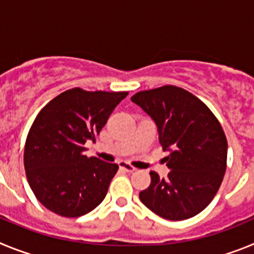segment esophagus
I'll list each match as a JSON object with an SVG mask.
<instances>
[{
	"instance_id": "1",
	"label": "esophagus",
	"mask_w": 254,
	"mask_h": 254,
	"mask_svg": "<svg viewBox=\"0 0 254 254\" xmlns=\"http://www.w3.org/2000/svg\"><path fill=\"white\" fill-rule=\"evenodd\" d=\"M120 168L123 170V172H127V173H133L134 170H136V168H133L132 165H129V164L127 163H120Z\"/></svg>"
}]
</instances>
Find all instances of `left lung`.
I'll list each match as a JSON object with an SVG mask.
<instances>
[{
	"label": "left lung",
	"instance_id": "obj_1",
	"mask_svg": "<svg viewBox=\"0 0 254 254\" xmlns=\"http://www.w3.org/2000/svg\"><path fill=\"white\" fill-rule=\"evenodd\" d=\"M158 127L159 141L170 172L140 192L147 208L167 220L199 214L216 194L226 169L228 142L219 121L193 94L167 85L131 98Z\"/></svg>",
	"mask_w": 254,
	"mask_h": 254
}]
</instances>
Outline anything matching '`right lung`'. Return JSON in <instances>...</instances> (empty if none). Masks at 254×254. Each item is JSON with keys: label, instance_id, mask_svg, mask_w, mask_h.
<instances>
[{"label": "right lung", "instance_id": "obj_1", "mask_svg": "<svg viewBox=\"0 0 254 254\" xmlns=\"http://www.w3.org/2000/svg\"><path fill=\"white\" fill-rule=\"evenodd\" d=\"M128 93L75 87L56 96L38 113L24 152L26 178L44 207L64 217L93 211L104 199L118 165L87 158L114 108Z\"/></svg>", "mask_w": 254, "mask_h": 254}]
</instances>
